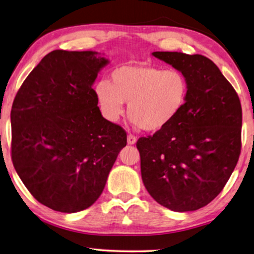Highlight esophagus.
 <instances>
[{"instance_id": "1", "label": "esophagus", "mask_w": 254, "mask_h": 254, "mask_svg": "<svg viewBox=\"0 0 254 254\" xmlns=\"http://www.w3.org/2000/svg\"><path fill=\"white\" fill-rule=\"evenodd\" d=\"M135 143H136V137L134 135H132V134L127 135V144L132 145V144H135Z\"/></svg>"}]
</instances>
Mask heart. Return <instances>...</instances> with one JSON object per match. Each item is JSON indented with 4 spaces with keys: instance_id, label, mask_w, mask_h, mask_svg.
<instances>
[{
    "instance_id": "obj_1",
    "label": "heart",
    "mask_w": 254,
    "mask_h": 254,
    "mask_svg": "<svg viewBox=\"0 0 254 254\" xmlns=\"http://www.w3.org/2000/svg\"><path fill=\"white\" fill-rule=\"evenodd\" d=\"M101 111L112 122L123 114L147 132L169 127L182 112L189 96V81L177 68L163 70L150 64H127L111 73V83L101 80L94 87Z\"/></svg>"
}]
</instances>
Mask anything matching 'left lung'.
I'll return each mask as SVG.
<instances>
[{
	"label": "left lung",
	"mask_w": 254,
	"mask_h": 254,
	"mask_svg": "<svg viewBox=\"0 0 254 254\" xmlns=\"http://www.w3.org/2000/svg\"><path fill=\"white\" fill-rule=\"evenodd\" d=\"M189 81L182 112L140 137L141 175L150 195L175 212L205 206L223 190L241 152L242 109L233 86L203 55L153 52Z\"/></svg>",
	"instance_id": "obj_1"
}]
</instances>
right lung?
I'll return each instance as SVG.
<instances>
[{
    "mask_svg": "<svg viewBox=\"0 0 254 254\" xmlns=\"http://www.w3.org/2000/svg\"><path fill=\"white\" fill-rule=\"evenodd\" d=\"M108 63L93 51H52L13 102V165L31 194L54 211L93 204L127 145L126 131L102 117L92 87Z\"/></svg>",
    "mask_w": 254,
    "mask_h": 254,
    "instance_id": "right-lung-1",
    "label": "right lung"
}]
</instances>
